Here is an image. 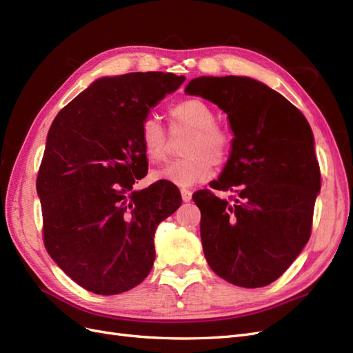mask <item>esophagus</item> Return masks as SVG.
Masks as SVG:
<instances>
[{
	"label": "esophagus",
	"instance_id": "1",
	"mask_svg": "<svg viewBox=\"0 0 353 353\" xmlns=\"http://www.w3.org/2000/svg\"><path fill=\"white\" fill-rule=\"evenodd\" d=\"M181 197H183V201H190L191 200V197H193V193H191L190 190H187V188H183L181 190Z\"/></svg>",
	"mask_w": 353,
	"mask_h": 353
}]
</instances>
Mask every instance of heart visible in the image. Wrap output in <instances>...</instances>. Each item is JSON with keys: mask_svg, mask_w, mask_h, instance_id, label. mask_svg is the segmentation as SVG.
Here are the masks:
<instances>
[{"mask_svg": "<svg viewBox=\"0 0 353 353\" xmlns=\"http://www.w3.org/2000/svg\"><path fill=\"white\" fill-rule=\"evenodd\" d=\"M174 126H187L193 130L185 147L188 156L170 160L163 168L153 170L156 181H168L175 185L190 187L205 181L213 169L228 156L230 137L219 128L212 108L199 99H190L175 104L169 110ZM140 140L143 150L150 162H162L168 153V134L157 117L148 116L141 123Z\"/></svg>", "mask_w": 353, "mask_h": 353, "instance_id": "obj_1", "label": "heart"}]
</instances>
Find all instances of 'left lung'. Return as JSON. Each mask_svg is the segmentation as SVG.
Masks as SVG:
<instances>
[{"label":"left lung","instance_id":"8db88e82","mask_svg":"<svg viewBox=\"0 0 353 353\" xmlns=\"http://www.w3.org/2000/svg\"><path fill=\"white\" fill-rule=\"evenodd\" d=\"M185 94L227 113L234 138L225 166L210 187L232 201L200 190L205 258L225 281L265 287L290 266L311 236L321 174L306 117L280 92L249 77H200Z\"/></svg>","mask_w":353,"mask_h":353}]
</instances>
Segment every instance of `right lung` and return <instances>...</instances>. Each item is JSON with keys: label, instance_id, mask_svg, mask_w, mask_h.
I'll return each mask as SVG.
<instances>
[{"label": "right lung", "instance_id": "add662e5", "mask_svg": "<svg viewBox=\"0 0 353 353\" xmlns=\"http://www.w3.org/2000/svg\"><path fill=\"white\" fill-rule=\"evenodd\" d=\"M184 81L162 72L100 78L50 126L37 179L44 244L88 292H128L153 268L156 228L181 206V194L168 181L132 190L147 174L140 130Z\"/></svg>", "mask_w": 353, "mask_h": 353}]
</instances>
